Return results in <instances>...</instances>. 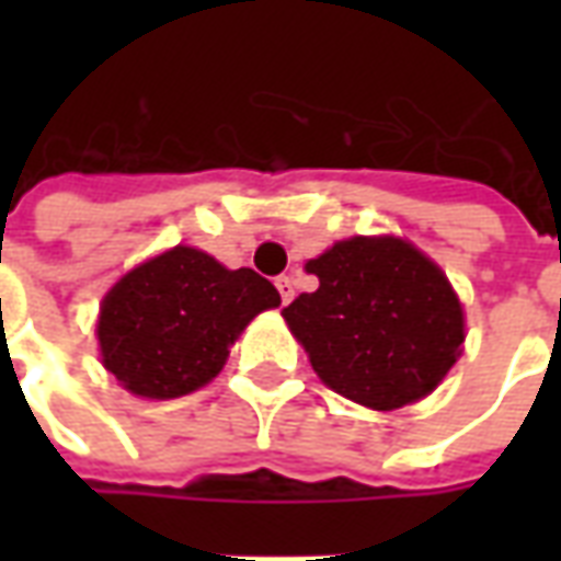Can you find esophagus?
I'll use <instances>...</instances> for the list:
<instances>
[{"label":"esophagus","instance_id":"obj_1","mask_svg":"<svg viewBox=\"0 0 561 561\" xmlns=\"http://www.w3.org/2000/svg\"><path fill=\"white\" fill-rule=\"evenodd\" d=\"M276 288H279V297H282V304L288 306L294 300V279L291 276H279L276 279Z\"/></svg>","mask_w":561,"mask_h":561}]
</instances>
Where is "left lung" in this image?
Listing matches in <instances>:
<instances>
[{"label":"left lung","instance_id":"obj_1","mask_svg":"<svg viewBox=\"0 0 561 561\" xmlns=\"http://www.w3.org/2000/svg\"><path fill=\"white\" fill-rule=\"evenodd\" d=\"M312 294L282 309L330 390L393 412L433 393L462 354V304L442 267L400 237L340 240L306 264Z\"/></svg>","mask_w":561,"mask_h":561}]
</instances>
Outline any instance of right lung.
I'll return each instance as SVG.
<instances>
[{
	"label": "right lung",
	"instance_id": "add662e5",
	"mask_svg": "<svg viewBox=\"0 0 561 561\" xmlns=\"http://www.w3.org/2000/svg\"><path fill=\"white\" fill-rule=\"evenodd\" d=\"M279 304L255 270H228L201 249L173 245L104 294L95 328L102 364L135 397L176 400L219 376L245 324Z\"/></svg>",
	"mask_w": 561,
	"mask_h": 561
}]
</instances>
